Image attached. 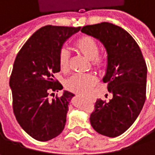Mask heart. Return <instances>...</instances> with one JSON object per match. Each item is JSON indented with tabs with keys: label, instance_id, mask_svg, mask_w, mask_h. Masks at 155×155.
Here are the masks:
<instances>
[{
	"label": "heart",
	"instance_id": "obj_1",
	"mask_svg": "<svg viewBox=\"0 0 155 155\" xmlns=\"http://www.w3.org/2000/svg\"><path fill=\"white\" fill-rule=\"evenodd\" d=\"M75 47L89 59L91 60L95 66H101L103 63V57L99 54V45L91 36H82L75 42ZM70 52L67 48L63 47L58 53V62L62 70H66L69 64ZM96 83V77L91 74L77 73L67 79L66 88L75 93L87 94Z\"/></svg>",
	"mask_w": 155,
	"mask_h": 155
}]
</instances>
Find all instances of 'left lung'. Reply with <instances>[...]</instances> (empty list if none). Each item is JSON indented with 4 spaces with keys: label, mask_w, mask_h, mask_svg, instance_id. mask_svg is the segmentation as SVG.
Returning <instances> with one entry per match:
<instances>
[{
    "label": "left lung",
    "mask_w": 155,
    "mask_h": 155,
    "mask_svg": "<svg viewBox=\"0 0 155 155\" xmlns=\"http://www.w3.org/2000/svg\"><path fill=\"white\" fill-rule=\"evenodd\" d=\"M81 31L100 39L106 47L108 67L102 81L113 95L108 101H96L91 125L101 135L118 137L133 125L146 100L144 58L132 36L112 23L87 25Z\"/></svg>",
    "instance_id": "left-lung-1"
}]
</instances>
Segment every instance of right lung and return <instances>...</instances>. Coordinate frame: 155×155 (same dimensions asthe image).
Wrapping results in <instances>:
<instances>
[{
  "mask_svg": "<svg viewBox=\"0 0 155 155\" xmlns=\"http://www.w3.org/2000/svg\"><path fill=\"white\" fill-rule=\"evenodd\" d=\"M80 27L47 25L37 30L18 51L10 78L12 108L20 127L45 142L59 136L65 126L72 92L51 96L63 89L54 74L60 72L58 53Z\"/></svg>",
  "mask_w": 155,
  "mask_h": 155,
  "instance_id": "1",
  "label": "right lung"
}]
</instances>
